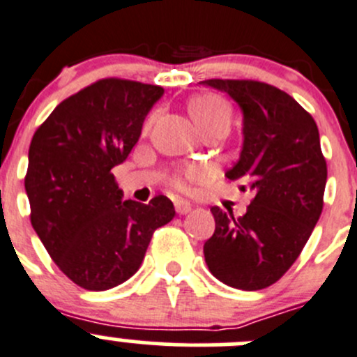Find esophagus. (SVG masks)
I'll return each mask as SVG.
<instances>
[{"label": "esophagus", "mask_w": 357, "mask_h": 357, "mask_svg": "<svg viewBox=\"0 0 357 357\" xmlns=\"http://www.w3.org/2000/svg\"><path fill=\"white\" fill-rule=\"evenodd\" d=\"M190 210H192V206H190V203H187V201H183V199L175 201V211H177L178 215L189 213Z\"/></svg>", "instance_id": "esophagus-1"}]
</instances>
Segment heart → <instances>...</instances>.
Listing matches in <instances>:
<instances>
[{"mask_svg":"<svg viewBox=\"0 0 357 357\" xmlns=\"http://www.w3.org/2000/svg\"><path fill=\"white\" fill-rule=\"evenodd\" d=\"M189 112L196 125L201 128V132H206L208 128L218 125V123H229V119H231V109H229L227 102L218 95H197V97L190 98ZM153 121L154 114H151L144 125V133L149 132ZM204 177H206V170L203 167H189L175 177V185L185 190L189 187V182Z\"/></svg>","mask_w":357,"mask_h":357,"instance_id":"b5f03b06","label":"heart"}]
</instances>
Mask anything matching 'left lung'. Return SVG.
Segmentation results:
<instances>
[{
  "mask_svg": "<svg viewBox=\"0 0 357 357\" xmlns=\"http://www.w3.org/2000/svg\"><path fill=\"white\" fill-rule=\"evenodd\" d=\"M201 83L229 93L243 109L241 156L225 175L255 190L243 217L211 208L215 232L204 243V260L222 283L262 290L294 266L323 211L328 170L319 132L312 116L273 84Z\"/></svg>",
  "mask_w": 357,
  "mask_h": 357,
  "instance_id": "8db88e82",
  "label": "left lung"
}]
</instances>
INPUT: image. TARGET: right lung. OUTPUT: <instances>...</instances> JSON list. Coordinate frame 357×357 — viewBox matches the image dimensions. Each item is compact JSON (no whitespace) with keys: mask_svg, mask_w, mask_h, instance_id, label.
Returning <instances> with one entry per match:
<instances>
[{"mask_svg":"<svg viewBox=\"0 0 357 357\" xmlns=\"http://www.w3.org/2000/svg\"><path fill=\"white\" fill-rule=\"evenodd\" d=\"M163 88L105 77L70 95L34 132L24 178L31 224L57 267L77 287L104 291L139 271L174 203L123 201L114 175L139 140Z\"/></svg>","mask_w":357,"mask_h":357,"instance_id":"right-lung-1","label":"right lung"}]
</instances>
